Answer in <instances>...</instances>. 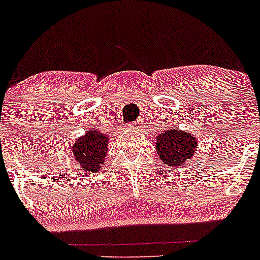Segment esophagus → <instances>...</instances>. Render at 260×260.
<instances>
[{"instance_id": "esophagus-1", "label": "esophagus", "mask_w": 260, "mask_h": 260, "mask_svg": "<svg viewBox=\"0 0 260 260\" xmlns=\"http://www.w3.org/2000/svg\"><path fill=\"white\" fill-rule=\"evenodd\" d=\"M133 127H135L136 129H138V128H141V127H142V125H141V123L138 122V123H133Z\"/></svg>"}]
</instances>
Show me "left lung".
Segmentation results:
<instances>
[{
	"label": "left lung",
	"mask_w": 260,
	"mask_h": 260,
	"mask_svg": "<svg viewBox=\"0 0 260 260\" xmlns=\"http://www.w3.org/2000/svg\"><path fill=\"white\" fill-rule=\"evenodd\" d=\"M198 138L191 133L180 129L164 131L156 138V151L165 165L170 167H179L190 159L198 148Z\"/></svg>",
	"instance_id": "obj_1"
}]
</instances>
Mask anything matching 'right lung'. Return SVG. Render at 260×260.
<instances>
[{
  "label": "right lung",
  "mask_w": 260,
  "mask_h": 260,
  "mask_svg": "<svg viewBox=\"0 0 260 260\" xmlns=\"http://www.w3.org/2000/svg\"><path fill=\"white\" fill-rule=\"evenodd\" d=\"M108 152V136L89 129L72 146V153L83 171L95 174L103 166Z\"/></svg>",
  "instance_id": "add662e5"
}]
</instances>
